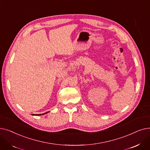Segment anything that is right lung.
<instances>
[{"mask_svg": "<svg viewBox=\"0 0 150 150\" xmlns=\"http://www.w3.org/2000/svg\"><path fill=\"white\" fill-rule=\"evenodd\" d=\"M47 113H48V112H45V113H44V114H38V115H44V114H47ZM32 115H34V114H32Z\"/></svg>", "mask_w": 150, "mask_h": 150, "instance_id": "1", "label": "right lung"}]
</instances>
